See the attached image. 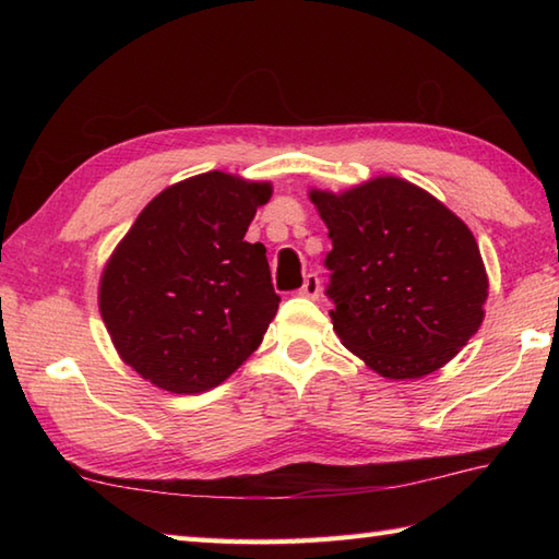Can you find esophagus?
<instances>
[{
  "label": "esophagus",
  "instance_id": "1",
  "mask_svg": "<svg viewBox=\"0 0 559 559\" xmlns=\"http://www.w3.org/2000/svg\"><path fill=\"white\" fill-rule=\"evenodd\" d=\"M319 290H322V283H319L317 273H307L302 288H300V295H305V298L317 300L319 298Z\"/></svg>",
  "mask_w": 559,
  "mask_h": 559
}]
</instances>
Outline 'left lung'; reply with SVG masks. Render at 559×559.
Masks as SVG:
<instances>
[{"label": "left lung", "instance_id": "1", "mask_svg": "<svg viewBox=\"0 0 559 559\" xmlns=\"http://www.w3.org/2000/svg\"><path fill=\"white\" fill-rule=\"evenodd\" d=\"M334 249L336 336L386 379H420L478 334L488 271L476 237L423 187L379 175L343 192L310 189Z\"/></svg>", "mask_w": 559, "mask_h": 559}]
</instances>
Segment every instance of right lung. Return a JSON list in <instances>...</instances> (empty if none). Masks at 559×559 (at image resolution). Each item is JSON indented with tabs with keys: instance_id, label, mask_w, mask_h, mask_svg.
<instances>
[{
	"instance_id": "1",
	"label": "right lung",
	"mask_w": 559,
	"mask_h": 559,
	"mask_svg": "<svg viewBox=\"0 0 559 559\" xmlns=\"http://www.w3.org/2000/svg\"><path fill=\"white\" fill-rule=\"evenodd\" d=\"M271 182L211 170L165 187L139 213L100 273L98 307L112 346L170 394L225 382L278 310L266 247L245 242Z\"/></svg>"
}]
</instances>
